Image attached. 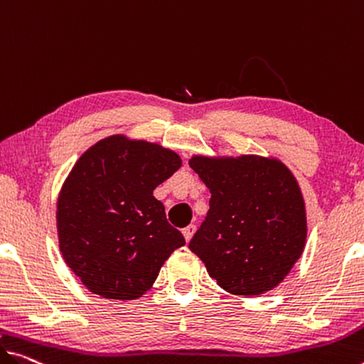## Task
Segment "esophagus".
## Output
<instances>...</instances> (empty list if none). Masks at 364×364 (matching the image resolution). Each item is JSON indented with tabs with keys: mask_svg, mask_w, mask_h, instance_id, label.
<instances>
[{
	"mask_svg": "<svg viewBox=\"0 0 364 364\" xmlns=\"http://www.w3.org/2000/svg\"><path fill=\"white\" fill-rule=\"evenodd\" d=\"M195 229H197V226H195V225H188V226H186V228L182 229V234H183V237H186L187 242H188L190 239H192Z\"/></svg>",
	"mask_w": 364,
	"mask_h": 364,
	"instance_id": "34e87169",
	"label": "esophagus"
}]
</instances>
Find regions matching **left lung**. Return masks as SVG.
Segmentation results:
<instances>
[{
    "label": "left lung",
    "instance_id": "left-lung-1",
    "mask_svg": "<svg viewBox=\"0 0 364 364\" xmlns=\"http://www.w3.org/2000/svg\"><path fill=\"white\" fill-rule=\"evenodd\" d=\"M210 188V210L188 249L225 291L255 296L279 284L306 244L304 200L294 176L273 158L188 161Z\"/></svg>",
    "mask_w": 364,
    "mask_h": 364
}]
</instances>
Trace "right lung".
Wrapping results in <instances>:
<instances>
[{
    "instance_id": "right-lung-1",
    "label": "right lung",
    "mask_w": 364,
    "mask_h": 364,
    "mask_svg": "<svg viewBox=\"0 0 364 364\" xmlns=\"http://www.w3.org/2000/svg\"><path fill=\"white\" fill-rule=\"evenodd\" d=\"M182 166L174 151L143 139H100L76 161L57 203L60 250L94 294L136 299L186 244L153 190Z\"/></svg>"
}]
</instances>
